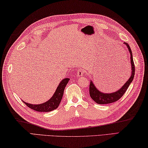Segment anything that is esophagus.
Instances as JSON below:
<instances>
[{"label": "esophagus", "instance_id": "esophagus-1", "mask_svg": "<svg viewBox=\"0 0 148 148\" xmlns=\"http://www.w3.org/2000/svg\"><path fill=\"white\" fill-rule=\"evenodd\" d=\"M84 73V70L83 69H79L78 71H77V76L78 77H82L83 76Z\"/></svg>", "mask_w": 148, "mask_h": 148}]
</instances>
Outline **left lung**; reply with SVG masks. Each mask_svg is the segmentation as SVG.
I'll return each mask as SVG.
<instances>
[{"mask_svg": "<svg viewBox=\"0 0 148 148\" xmlns=\"http://www.w3.org/2000/svg\"><path fill=\"white\" fill-rule=\"evenodd\" d=\"M124 44H125L127 47L128 50L130 53V60H131V75L129 77L128 81H127L123 86L119 89L116 92L113 93H110V94H106V93H103L100 92L99 90L96 88L94 84L93 83L92 81H90V95L92 99L94 101L95 103H98V104L104 105V104H109V103H112L114 102L117 101L120 98L123 96L125 92L127 91V89L128 88L129 85L132 82L134 76V73H135V68H134V64L133 62V54H132L131 49L130 47L128 45V43L126 42H124Z\"/></svg>", "mask_w": 148, "mask_h": 148, "instance_id": "8db88e82", "label": "left lung"}]
</instances>
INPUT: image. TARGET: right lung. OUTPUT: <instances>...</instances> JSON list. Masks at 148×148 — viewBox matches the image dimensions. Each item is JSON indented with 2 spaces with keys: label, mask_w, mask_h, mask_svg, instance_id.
<instances>
[{
  "label": "right lung",
  "mask_w": 148,
  "mask_h": 148,
  "mask_svg": "<svg viewBox=\"0 0 148 148\" xmlns=\"http://www.w3.org/2000/svg\"><path fill=\"white\" fill-rule=\"evenodd\" d=\"M69 81V79L68 78H66L62 80L60 82L58 86L57 87L55 92H54V95L52 96L51 99L47 101L42 103V104L32 105L30 104V103H26L23 101V103H25V105L28 107L30 108L31 109L38 111V112H50V111L56 109V108H58L59 104L61 102L62 96H63L64 94L65 87H66L67 84L68 83Z\"/></svg>",
  "instance_id": "right-lung-1"
}]
</instances>
